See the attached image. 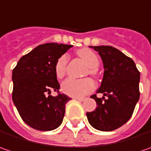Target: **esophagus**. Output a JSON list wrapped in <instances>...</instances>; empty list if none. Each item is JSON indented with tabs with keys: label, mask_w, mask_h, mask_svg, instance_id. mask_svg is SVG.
<instances>
[{
	"label": "esophagus",
	"mask_w": 151,
	"mask_h": 151,
	"mask_svg": "<svg viewBox=\"0 0 151 151\" xmlns=\"http://www.w3.org/2000/svg\"><path fill=\"white\" fill-rule=\"evenodd\" d=\"M74 99H75V100H78V101H82L85 100L84 97H74Z\"/></svg>",
	"instance_id": "1"
}]
</instances>
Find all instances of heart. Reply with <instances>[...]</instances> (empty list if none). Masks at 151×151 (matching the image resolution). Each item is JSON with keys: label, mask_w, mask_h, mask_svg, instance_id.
Returning a JSON list of instances; mask_svg holds the SVG:
<instances>
[{"label": "heart", "mask_w": 151, "mask_h": 151, "mask_svg": "<svg viewBox=\"0 0 151 151\" xmlns=\"http://www.w3.org/2000/svg\"><path fill=\"white\" fill-rule=\"evenodd\" d=\"M78 55L89 66V74L96 77L97 76V67L99 65V58L90 49H81L77 52ZM68 63V55H62L56 60L55 65V73L58 78H62L66 72ZM95 88V83L91 78L84 79H66L62 85L61 90L68 96L73 97H81L88 94Z\"/></svg>", "instance_id": "b5f03b06"}]
</instances>
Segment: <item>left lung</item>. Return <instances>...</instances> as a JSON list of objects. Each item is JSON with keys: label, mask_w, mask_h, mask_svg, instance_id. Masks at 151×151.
<instances>
[{"label": "left lung", "mask_w": 151, "mask_h": 151, "mask_svg": "<svg viewBox=\"0 0 151 151\" xmlns=\"http://www.w3.org/2000/svg\"><path fill=\"white\" fill-rule=\"evenodd\" d=\"M101 56L104 74L96 94L91 96L96 109L86 113L90 124L97 130L113 131L129 121L139 99L140 74L134 60L112 46H90Z\"/></svg>", "instance_id": "8db88e82"}]
</instances>
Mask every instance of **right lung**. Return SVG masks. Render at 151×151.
Listing matches in <instances>:
<instances>
[{
	"mask_svg": "<svg viewBox=\"0 0 151 151\" xmlns=\"http://www.w3.org/2000/svg\"><path fill=\"white\" fill-rule=\"evenodd\" d=\"M72 45L49 43L23 55L12 70V101L22 119L31 128L50 131L62 124L65 103L71 98L60 92L56 60ZM51 90L58 93L50 95Z\"/></svg>",
	"mask_w": 151,
	"mask_h": 151,
	"instance_id": "1",
	"label": "right lung"
}]
</instances>
